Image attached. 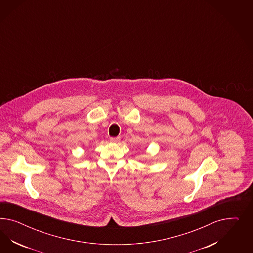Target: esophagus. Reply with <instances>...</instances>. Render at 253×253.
Segmentation results:
<instances>
[{
	"label": "esophagus",
	"mask_w": 253,
	"mask_h": 253,
	"mask_svg": "<svg viewBox=\"0 0 253 253\" xmlns=\"http://www.w3.org/2000/svg\"><path fill=\"white\" fill-rule=\"evenodd\" d=\"M120 140H121V138L120 137H111L110 138V141L112 142V143H118V142H120Z\"/></svg>",
	"instance_id": "34e87169"
}]
</instances>
